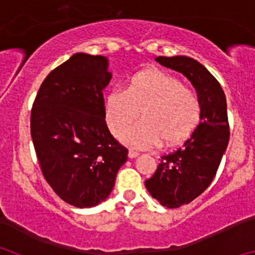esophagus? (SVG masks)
<instances>
[{"label":"esophagus","mask_w":255,"mask_h":255,"mask_svg":"<svg viewBox=\"0 0 255 255\" xmlns=\"http://www.w3.org/2000/svg\"><path fill=\"white\" fill-rule=\"evenodd\" d=\"M138 155H139V152H136V150H134V149H130L129 150V157H130V158H136Z\"/></svg>","instance_id":"1"}]
</instances>
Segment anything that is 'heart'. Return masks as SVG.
Instances as JSON below:
<instances>
[{
    "instance_id": "1",
    "label": "heart",
    "mask_w": 255,
    "mask_h": 255,
    "mask_svg": "<svg viewBox=\"0 0 255 255\" xmlns=\"http://www.w3.org/2000/svg\"><path fill=\"white\" fill-rule=\"evenodd\" d=\"M131 147L149 148L177 144L194 130L200 115V103L194 91L184 87L175 76L163 71L147 70L126 80L124 91L115 89L105 98V116L114 135Z\"/></svg>"
}]
</instances>
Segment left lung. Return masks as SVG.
Segmentation results:
<instances>
[{"label":"left lung","instance_id":"1","mask_svg":"<svg viewBox=\"0 0 255 255\" xmlns=\"http://www.w3.org/2000/svg\"><path fill=\"white\" fill-rule=\"evenodd\" d=\"M162 66L190 80L200 103V123L184 145L161 157L145 188L163 207L179 208L209 186L230 139L226 97L217 79L197 60L186 56L155 57Z\"/></svg>","mask_w":255,"mask_h":255}]
</instances>
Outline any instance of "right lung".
<instances>
[{"label":"right lung","instance_id":"1","mask_svg":"<svg viewBox=\"0 0 255 255\" xmlns=\"http://www.w3.org/2000/svg\"><path fill=\"white\" fill-rule=\"evenodd\" d=\"M107 69L105 56L75 53L48 74L31 108L30 134L44 179L78 208L107 199L128 161V149L106 124Z\"/></svg>","mask_w":255,"mask_h":255}]
</instances>
